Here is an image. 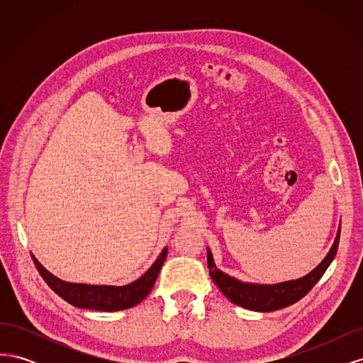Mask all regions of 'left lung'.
Instances as JSON below:
<instances>
[{
    "mask_svg": "<svg viewBox=\"0 0 363 363\" xmlns=\"http://www.w3.org/2000/svg\"><path fill=\"white\" fill-rule=\"evenodd\" d=\"M339 235L340 227L337 230L335 242L330 251H328V255L324 257V260L312 272H309L307 276L298 280L283 281L277 284H252L239 281L233 277L227 276L225 272L219 271L213 263L212 252L207 250L208 272H211V277L219 288V291H221L232 303L256 312L279 311L301 300L303 296L315 286L316 281L323 277V274L336 256Z\"/></svg>",
    "mask_w": 363,
    "mask_h": 363,
    "instance_id": "1",
    "label": "left lung"
}]
</instances>
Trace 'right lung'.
Listing matches in <instances>:
<instances>
[{"label": "right lung", "instance_id": "1", "mask_svg": "<svg viewBox=\"0 0 363 363\" xmlns=\"http://www.w3.org/2000/svg\"><path fill=\"white\" fill-rule=\"evenodd\" d=\"M168 255V247H164L157 260L152 267L139 277L136 281L125 284V286H98V284H82V283H68L52 276L50 271L43 268L39 260L31 255L33 262L48 286L56 292L65 301L82 309L115 312L124 311L140 303L151 292L155 286L156 279L160 272L164 259Z\"/></svg>", "mask_w": 363, "mask_h": 363}]
</instances>
